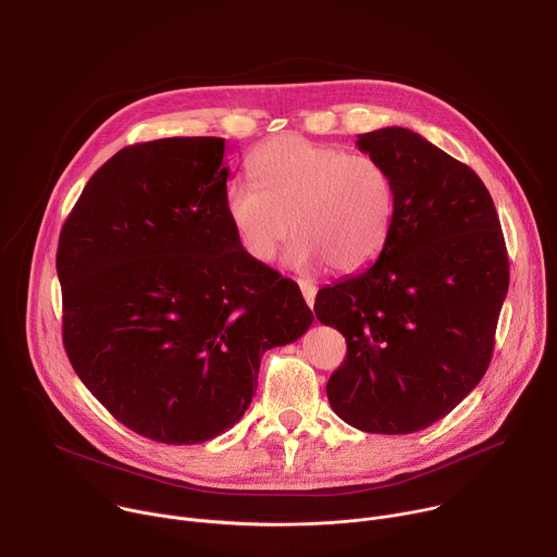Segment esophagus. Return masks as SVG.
I'll return each mask as SVG.
<instances>
[{
	"label": "esophagus",
	"instance_id": "esophagus-1",
	"mask_svg": "<svg viewBox=\"0 0 557 557\" xmlns=\"http://www.w3.org/2000/svg\"><path fill=\"white\" fill-rule=\"evenodd\" d=\"M299 288H301V295H304L306 304L312 308V304H314V295H317V288H314L310 282H306V280H299Z\"/></svg>",
	"mask_w": 557,
	"mask_h": 557
}]
</instances>
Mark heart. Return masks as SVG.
Returning <instances> with one entry per match:
<instances>
[{
    "mask_svg": "<svg viewBox=\"0 0 557 557\" xmlns=\"http://www.w3.org/2000/svg\"><path fill=\"white\" fill-rule=\"evenodd\" d=\"M256 183L231 181L224 213L243 251L267 264L288 237L295 269L326 262L337 273L366 269L383 251L394 218V181L370 153L282 134L249 161Z\"/></svg>",
    "mask_w": 557,
    "mask_h": 557,
    "instance_id": "1",
    "label": "heart"
}]
</instances>
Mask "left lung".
I'll return each mask as SVG.
<instances>
[{"label":"left lung","instance_id":"8db88e82","mask_svg":"<svg viewBox=\"0 0 557 557\" xmlns=\"http://www.w3.org/2000/svg\"><path fill=\"white\" fill-rule=\"evenodd\" d=\"M357 147L387 168L396 202L379 260L317 293V320L348 344L326 394L361 432L412 434L487 372L509 258L473 170L406 127L361 134Z\"/></svg>","mask_w":557,"mask_h":557}]
</instances>
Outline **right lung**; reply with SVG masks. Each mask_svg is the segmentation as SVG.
Segmentation results:
<instances>
[{
	"label": "right lung",
	"instance_id": "add662e5",
	"mask_svg": "<svg viewBox=\"0 0 557 557\" xmlns=\"http://www.w3.org/2000/svg\"><path fill=\"white\" fill-rule=\"evenodd\" d=\"M222 156L215 136L129 145L95 172L59 235L74 372L116 421L168 445L233 428L262 355L314 320L299 286L237 243Z\"/></svg>",
	"mask_w": 557,
	"mask_h": 557
}]
</instances>
